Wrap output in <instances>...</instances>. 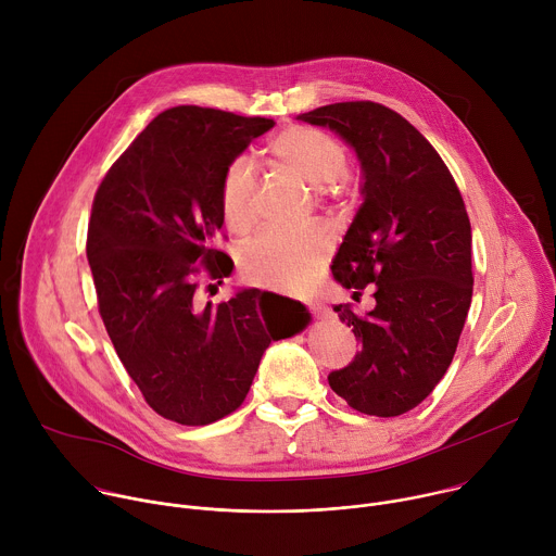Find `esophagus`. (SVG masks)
I'll return each mask as SVG.
<instances>
[{
	"instance_id": "obj_1",
	"label": "esophagus",
	"mask_w": 556,
	"mask_h": 556,
	"mask_svg": "<svg viewBox=\"0 0 556 556\" xmlns=\"http://www.w3.org/2000/svg\"><path fill=\"white\" fill-rule=\"evenodd\" d=\"M307 309L312 316H316V319H330L332 316V312L321 303H307Z\"/></svg>"
}]
</instances>
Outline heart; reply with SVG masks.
Listing matches in <instances>:
<instances>
[{"label": "heart", "instance_id": "b5f03b06", "mask_svg": "<svg viewBox=\"0 0 556 556\" xmlns=\"http://www.w3.org/2000/svg\"><path fill=\"white\" fill-rule=\"evenodd\" d=\"M275 161L307 185L330 191L348 172V149L332 134L292 125L270 142ZM257 169L242 155L226 167L219 185V213L232 232H244L255 217ZM330 253V237L321 228L262 230L240 251V268L249 283L299 292L319 275Z\"/></svg>", "mask_w": 556, "mask_h": 556}]
</instances>
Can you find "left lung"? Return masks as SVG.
Masks as SVG:
<instances>
[{
	"mask_svg": "<svg viewBox=\"0 0 556 556\" xmlns=\"http://www.w3.org/2000/svg\"><path fill=\"white\" fill-rule=\"evenodd\" d=\"M299 118L341 134L365 174L363 204L332 275L354 299L371 283L376 307H334L361 352L328 382L361 414H407L446 374L470 307V222L462 193L433 144L380 103H334Z\"/></svg>",
	"mask_w": 556,
	"mask_h": 556,
	"instance_id": "left-lung-1",
	"label": "left lung"
}]
</instances>
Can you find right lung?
<instances>
[{
	"instance_id": "obj_1",
	"label": "right lung",
	"mask_w": 556,
	"mask_h": 556,
	"mask_svg": "<svg viewBox=\"0 0 556 556\" xmlns=\"http://www.w3.org/2000/svg\"><path fill=\"white\" fill-rule=\"evenodd\" d=\"M273 118L180 105L157 114L101 180L88 226L99 314L144 403L187 427L211 425L247 399L275 339L299 326L270 321L257 290L202 307L200 281L232 260L215 247L226 167Z\"/></svg>"
}]
</instances>
